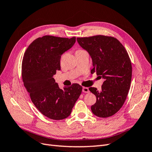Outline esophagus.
Wrapping results in <instances>:
<instances>
[{
    "instance_id": "34e87169",
    "label": "esophagus",
    "mask_w": 152,
    "mask_h": 152,
    "mask_svg": "<svg viewBox=\"0 0 152 152\" xmlns=\"http://www.w3.org/2000/svg\"><path fill=\"white\" fill-rule=\"evenodd\" d=\"M82 92H84V93H89V88H88V87H84L83 88H82Z\"/></svg>"
}]
</instances>
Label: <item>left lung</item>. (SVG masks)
Segmentation results:
<instances>
[{"mask_svg":"<svg viewBox=\"0 0 152 152\" xmlns=\"http://www.w3.org/2000/svg\"><path fill=\"white\" fill-rule=\"evenodd\" d=\"M80 46L87 50L93 60L91 73L104 79L102 89L89 87L96 97L91 106L95 115L106 118L116 113L123 106L130 89L132 65L127 50L119 41L104 35L77 38Z\"/></svg>","mask_w":152,"mask_h":152,"instance_id":"1","label":"left lung"}]
</instances>
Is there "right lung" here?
<instances>
[{
    "instance_id": "add662e5",
    "label": "right lung",
    "mask_w": 152,
    "mask_h": 152,
    "mask_svg": "<svg viewBox=\"0 0 152 152\" xmlns=\"http://www.w3.org/2000/svg\"><path fill=\"white\" fill-rule=\"evenodd\" d=\"M76 38L45 35L32 42L22 61V79L32 103L44 115L62 120L71 114L82 87L73 84L60 89L53 77L61 70V56L74 45Z\"/></svg>"
}]
</instances>
